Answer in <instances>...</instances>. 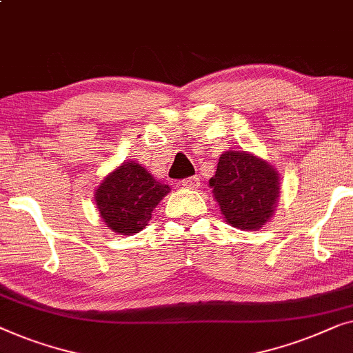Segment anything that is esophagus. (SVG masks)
<instances>
[{"mask_svg": "<svg viewBox=\"0 0 353 353\" xmlns=\"http://www.w3.org/2000/svg\"><path fill=\"white\" fill-rule=\"evenodd\" d=\"M182 185L187 187V188H198V187H200V177H198V176H190V177L183 179Z\"/></svg>", "mask_w": 353, "mask_h": 353, "instance_id": "34e87169", "label": "esophagus"}]
</instances>
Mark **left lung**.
<instances>
[{
  "instance_id": "8db88e82",
  "label": "left lung",
  "mask_w": 353,
  "mask_h": 353,
  "mask_svg": "<svg viewBox=\"0 0 353 353\" xmlns=\"http://www.w3.org/2000/svg\"><path fill=\"white\" fill-rule=\"evenodd\" d=\"M228 224L257 230L274 214L280 181L274 168L246 152H225L210 181Z\"/></svg>"
}]
</instances>
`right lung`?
I'll return each instance as SVG.
<instances>
[{
	"label": "right lung",
	"mask_w": 353,
	"mask_h": 353,
	"mask_svg": "<svg viewBox=\"0 0 353 353\" xmlns=\"http://www.w3.org/2000/svg\"><path fill=\"white\" fill-rule=\"evenodd\" d=\"M170 187L158 182L137 163H123L96 190L99 214L121 235L137 233L152 219V211Z\"/></svg>",
	"instance_id": "add662e5"
}]
</instances>
